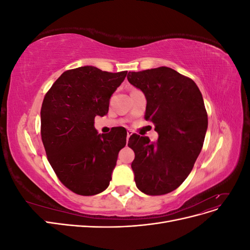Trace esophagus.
<instances>
[{"label":"esophagus","instance_id":"1","mask_svg":"<svg viewBox=\"0 0 250 250\" xmlns=\"http://www.w3.org/2000/svg\"><path fill=\"white\" fill-rule=\"evenodd\" d=\"M131 134H132V131H131V130H128V131H127V142H128V140H129Z\"/></svg>","mask_w":250,"mask_h":250}]
</instances>
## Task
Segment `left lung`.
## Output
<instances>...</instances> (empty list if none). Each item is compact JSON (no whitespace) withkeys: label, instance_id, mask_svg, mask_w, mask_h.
<instances>
[{"label":"left lung","instance_id":"1","mask_svg":"<svg viewBox=\"0 0 250 250\" xmlns=\"http://www.w3.org/2000/svg\"><path fill=\"white\" fill-rule=\"evenodd\" d=\"M127 79L145 95V119L158 133L156 142L129 138L135 185L147 195L170 193L191 173L203 146L208 113L202 95L192 79L167 66L129 72Z\"/></svg>","mask_w":250,"mask_h":250}]
</instances>
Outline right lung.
Here are the masks:
<instances>
[{
    "mask_svg": "<svg viewBox=\"0 0 250 250\" xmlns=\"http://www.w3.org/2000/svg\"><path fill=\"white\" fill-rule=\"evenodd\" d=\"M127 72L108 73L85 65L65 71L44 96L42 140L51 167L74 193L92 196L106 190L124 129L98 133L95 117L108 112L109 99Z\"/></svg>",
    "mask_w": 250,
    "mask_h": 250,
    "instance_id": "1",
    "label": "right lung"
}]
</instances>
